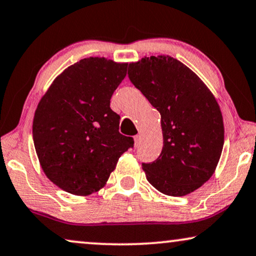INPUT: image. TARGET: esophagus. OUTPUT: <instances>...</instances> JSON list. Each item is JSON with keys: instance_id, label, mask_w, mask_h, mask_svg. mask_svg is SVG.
I'll return each mask as SVG.
<instances>
[{"instance_id": "1", "label": "esophagus", "mask_w": 256, "mask_h": 256, "mask_svg": "<svg viewBox=\"0 0 256 256\" xmlns=\"http://www.w3.org/2000/svg\"><path fill=\"white\" fill-rule=\"evenodd\" d=\"M134 141H135V146H140V142H141V136L136 135L135 138H134Z\"/></svg>"}]
</instances>
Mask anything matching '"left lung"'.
<instances>
[{
	"instance_id": "1",
	"label": "left lung",
	"mask_w": 256,
	"mask_h": 256,
	"mask_svg": "<svg viewBox=\"0 0 256 256\" xmlns=\"http://www.w3.org/2000/svg\"><path fill=\"white\" fill-rule=\"evenodd\" d=\"M128 76L160 114L163 148L158 158L142 163L146 180L164 194H191L211 178L222 152L216 98L194 72L169 56L132 62Z\"/></svg>"
}]
</instances>
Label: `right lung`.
<instances>
[{
	"mask_svg": "<svg viewBox=\"0 0 256 256\" xmlns=\"http://www.w3.org/2000/svg\"><path fill=\"white\" fill-rule=\"evenodd\" d=\"M128 64L90 57L65 70L42 98L32 124L42 169L68 194L99 191L134 140L120 134L110 98Z\"/></svg>",
	"mask_w": 256,
	"mask_h": 256,
	"instance_id": "add662e5",
	"label": "right lung"
}]
</instances>
